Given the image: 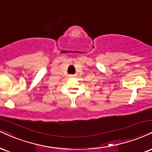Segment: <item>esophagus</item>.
I'll list each match as a JSON object with an SVG mask.
<instances>
[{"instance_id": "esophagus-1", "label": "esophagus", "mask_w": 152, "mask_h": 152, "mask_svg": "<svg viewBox=\"0 0 152 152\" xmlns=\"http://www.w3.org/2000/svg\"><path fill=\"white\" fill-rule=\"evenodd\" d=\"M76 76V74H71V75H69V77H75Z\"/></svg>"}]
</instances>
